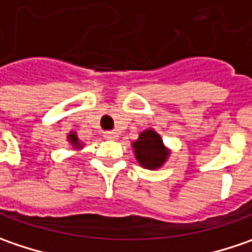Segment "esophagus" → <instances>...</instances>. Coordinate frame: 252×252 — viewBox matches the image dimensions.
Segmentation results:
<instances>
[{
    "label": "esophagus",
    "instance_id": "1",
    "mask_svg": "<svg viewBox=\"0 0 252 252\" xmlns=\"http://www.w3.org/2000/svg\"><path fill=\"white\" fill-rule=\"evenodd\" d=\"M104 138H107V139H117L118 138V132H115V131H105Z\"/></svg>",
    "mask_w": 252,
    "mask_h": 252
}]
</instances>
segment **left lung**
<instances>
[{
  "instance_id": "8db88e82",
  "label": "left lung",
  "mask_w": 252,
  "mask_h": 252,
  "mask_svg": "<svg viewBox=\"0 0 252 252\" xmlns=\"http://www.w3.org/2000/svg\"><path fill=\"white\" fill-rule=\"evenodd\" d=\"M137 160L148 169H157L163 165L169 151L163 147L162 139L154 129L144 131L137 141L132 144Z\"/></svg>"
}]
</instances>
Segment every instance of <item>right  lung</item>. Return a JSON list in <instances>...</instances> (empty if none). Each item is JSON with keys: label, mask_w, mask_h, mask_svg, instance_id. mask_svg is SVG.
<instances>
[{"label": "right lung", "mask_w": 252, "mask_h": 252, "mask_svg": "<svg viewBox=\"0 0 252 252\" xmlns=\"http://www.w3.org/2000/svg\"><path fill=\"white\" fill-rule=\"evenodd\" d=\"M67 139L70 141V144L73 145V147H76V148L82 147V144L79 142V138H77V135H76L74 132H70V134H69V137H67Z\"/></svg>", "instance_id": "right-lung-1"}]
</instances>
